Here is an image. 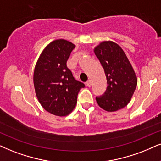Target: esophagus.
Returning a JSON list of instances; mask_svg holds the SVG:
<instances>
[{"mask_svg": "<svg viewBox=\"0 0 161 161\" xmlns=\"http://www.w3.org/2000/svg\"><path fill=\"white\" fill-rule=\"evenodd\" d=\"M86 85L87 87H91V79H89V80L87 81Z\"/></svg>", "mask_w": 161, "mask_h": 161, "instance_id": "1", "label": "esophagus"}]
</instances>
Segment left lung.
<instances>
[{"label": "left lung", "mask_w": 161, "mask_h": 161, "mask_svg": "<svg viewBox=\"0 0 161 161\" xmlns=\"http://www.w3.org/2000/svg\"><path fill=\"white\" fill-rule=\"evenodd\" d=\"M94 53L104 69L108 84L104 94L96 97L97 103L110 112L123 108L129 104L137 84L131 63L123 49L111 41L101 42Z\"/></svg>", "instance_id": "1"}]
</instances>
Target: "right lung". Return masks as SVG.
<instances>
[{"mask_svg":"<svg viewBox=\"0 0 161 161\" xmlns=\"http://www.w3.org/2000/svg\"><path fill=\"white\" fill-rule=\"evenodd\" d=\"M74 48L67 40L53 41L42 51L34 70V87L40 104L49 113L59 117L74 110L79 91L85 87L67 67Z\"/></svg>","mask_w":161,"mask_h":161,"instance_id":"obj_1","label":"right lung"}]
</instances>
